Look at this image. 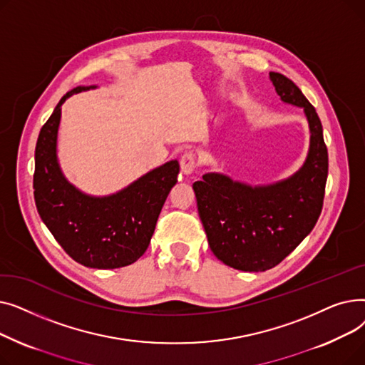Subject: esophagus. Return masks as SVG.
Instances as JSON below:
<instances>
[{"label": "esophagus", "mask_w": 365, "mask_h": 365, "mask_svg": "<svg viewBox=\"0 0 365 365\" xmlns=\"http://www.w3.org/2000/svg\"><path fill=\"white\" fill-rule=\"evenodd\" d=\"M180 168L185 175H190L197 168V157L194 152H185L180 158Z\"/></svg>", "instance_id": "obj_1"}]
</instances>
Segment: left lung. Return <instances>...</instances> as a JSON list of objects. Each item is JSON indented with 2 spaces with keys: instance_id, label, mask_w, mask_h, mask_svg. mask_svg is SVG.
<instances>
[{
  "instance_id": "left-lung-1",
  "label": "left lung",
  "mask_w": 365,
  "mask_h": 365,
  "mask_svg": "<svg viewBox=\"0 0 365 365\" xmlns=\"http://www.w3.org/2000/svg\"><path fill=\"white\" fill-rule=\"evenodd\" d=\"M269 76L281 101L303 108L308 118L311 145L302 168L267 186H248L217 173H207L192 185L212 252L245 272L271 269L312 231L329 175V152L315 108L287 76L278 72Z\"/></svg>"
}]
</instances>
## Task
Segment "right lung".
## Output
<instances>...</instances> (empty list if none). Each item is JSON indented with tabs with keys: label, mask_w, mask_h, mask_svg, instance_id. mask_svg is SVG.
<instances>
[{
	"label": "right lung",
	"mask_w": 365,
	"mask_h": 365,
	"mask_svg": "<svg viewBox=\"0 0 365 365\" xmlns=\"http://www.w3.org/2000/svg\"><path fill=\"white\" fill-rule=\"evenodd\" d=\"M90 88L96 86L68 91L43 125L35 146L34 198L48 231L75 262L115 269L146 252L167 195L178 182L179 163L168 161L108 197H91L71 185L57 163V130L63 102Z\"/></svg>",
	"instance_id": "right-lung-1"
}]
</instances>
